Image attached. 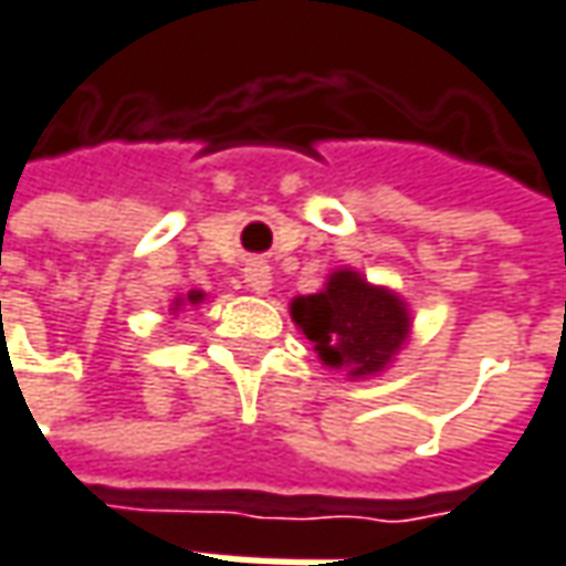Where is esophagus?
Segmentation results:
<instances>
[{"instance_id": "34e87169", "label": "esophagus", "mask_w": 566, "mask_h": 566, "mask_svg": "<svg viewBox=\"0 0 566 566\" xmlns=\"http://www.w3.org/2000/svg\"><path fill=\"white\" fill-rule=\"evenodd\" d=\"M245 286H249L251 293H271L273 286V276L271 268L264 264V261H251L249 268H245Z\"/></svg>"}]
</instances>
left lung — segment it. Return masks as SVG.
I'll return each mask as SVG.
<instances>
[{"label":"left lung","instance_id":"left-lung-1","mask_svg":"<svg viewBox=\"0 0 566 566\" xmlns=\"http://www.w3.org/2000/svg\"><path fill=\"white\" fill-rule=\"evenodd\" d=\"M290 315L321 365L346 371L349 380L378 378L412 334L406 298L353 268H337L317 293L295 295Z\"/></svg>","mask_w":566,"mask_h":566}]
</instances>
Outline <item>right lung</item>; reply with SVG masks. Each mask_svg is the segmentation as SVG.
<instances>
[{"instance_id":"obj_1","label":"right lung","mask_w":566,"mask_h":566,"mask_svg":"<svg viewBox=\"0 0 566 566\" xmlns=\"http://www.w3.org/2000/svg\"><path fill=\"white\" fill-rule=\"evenodd\" d=\"M205 298H207V295L201 293V290H191L188 295H179V298H172V305H169V315H179V312H182L186 305H191V308H195V305H201Z\"/></svg>"}]
</instances>
